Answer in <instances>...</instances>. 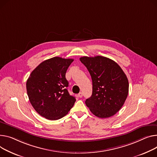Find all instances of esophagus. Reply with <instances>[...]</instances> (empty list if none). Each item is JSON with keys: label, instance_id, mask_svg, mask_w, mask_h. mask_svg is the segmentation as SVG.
Wrapping results in <instances>:
<instances>
[{"label": "esophagus", "instance_id": "esophagus-1", "mask_svg": "<svg viewBox=\"0 0 157 157\" xmlns=\"http://www.w3.org/2000/svg\"><path fill=\"white\" fill-rule=\"evenodd\" d=\"M78 97H79V98H81L82 97V93H81V92H80L78 95Z\"/></svg>", "mask_w": 157, "mask_h": 157}]
</instances>
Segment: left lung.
Returning a JSON list of instances; mask_svg holds the SVG:
<instances>
[{
  "instance_id": "1",
  "label": "left lung",
  "mask_w": 157,
  "mask_h": 157,
  "mask_svg": "<svg viewBox=\"0 0 157 157\" xmlns=\"http://www.w3.org/2000/svg\"><path fill=\"white\" fill-rule=\"evenodd\" d=\"M89 71L92 79L91 96L85 103L93 114L108 118L122 107L129 92L126 74L116 62L103 56L79 59Z\"/></svg>"
}]
</instances>
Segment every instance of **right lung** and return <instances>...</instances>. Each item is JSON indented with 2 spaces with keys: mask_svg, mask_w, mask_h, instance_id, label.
I'll use <instances>...</instances> for the list:
<instances>
[{
  "mask_svg": "<svg viewBox=\"0 0 157 157\" xmlns=\"http://www.w3.org/2000/svg\"><path fill=\"white\" fill-rule=\"evenodd\" d=\"M73 60L59 57L44 60L31 72L26 81L31 104L47 119L63 117L76 101L67 90L69 82L66 78V71Z\"/></svg>",
  "mask_w": 157,
  "mask_h": 157,
  "instance_id": "obj_1",
  "label": "right lung"
}]
</instances>
